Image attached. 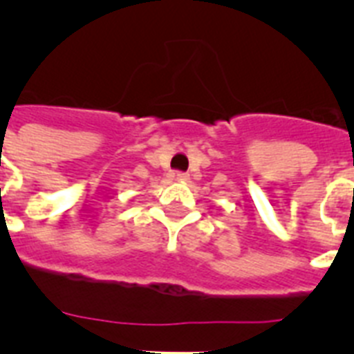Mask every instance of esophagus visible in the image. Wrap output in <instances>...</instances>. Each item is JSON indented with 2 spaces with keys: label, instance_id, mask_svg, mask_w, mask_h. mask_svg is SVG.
I'll return each instance as SVG.
<instances>
[{
  "label": "esophagus",
  "instance_id": "34e87169",
  "mask_svg": "<svg viewBox=\"0 0 354 354\" xmlns=\"http://www.w3.org/2000/svg\"><path fill=\"white\" fill-rule=\"evenodd\" d=\"M175 179L179 180V183H186V180H189V174H186V171H177Z\"/></svg>",
  "mask_w": 354,
  "mask_h": 354
}]
</instances>
